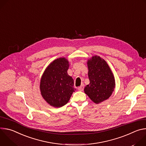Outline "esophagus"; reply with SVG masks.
Here are the masks:
<instances>
[{"mask_svg":"<svg viewBox=\"0 0 146 146\" xmlns=\"http://www.w3.org/2000/svg\"><path fill=\"white\" fill-rule=\"evenodd\" d=\"M78 90L80 91H82L83 90H84V86H80L78 88Z\"/></svg>","mask_w":146,"mask_h":146,"instance_id":"esophagus-1","label":"esophagus"}]
</instances>
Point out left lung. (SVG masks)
Returning <instances> with one entry per match:
<instances>
[{
    "label": "left lung",
    "mask_w": 146,
    "mask_h": 146,
    "mask_svg": "<svg viewBox=\"0 0 146 146\" xmlns=\"http://www.w3.org/2000/svg\"><path fill=\"white\" fill-rule=\"evenodd\" d=\"M90 84L85 93L95 103L108 99L115 88L114 75L107 62L99 56H94L87 61Z\"/></svg>",
    "instance_id": "left-lung-1"
}]
</instances>
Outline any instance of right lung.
Returning <instances> with one entry per match:
<instances>
[{
  "label": "right lung",
  "mask_w": 146,
  "mask_h": 146,
  "mask_svg": "<svg viewBox=\"0 0 146 146\" xmlns=\"http://www.w3.org/2000/svg\"><path fill=\"white\" fill-rule=\"evenodd\" d=\"M69 61L65 58L54 60L45 70L40 80L41 94L50 105L60 108L69 102L76 89L68 75Z\"/></svg>",
  "instance_id": "1"
}]
</instances>
